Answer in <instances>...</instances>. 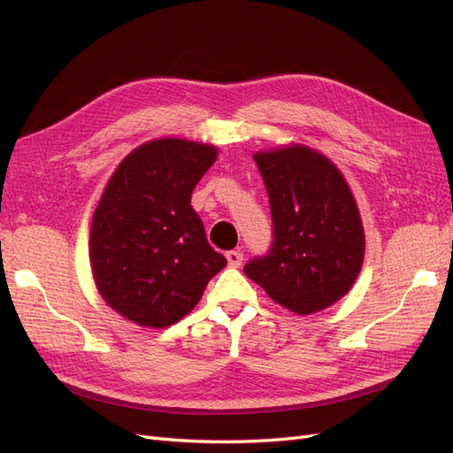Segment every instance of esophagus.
I'll return each mask as SVG.
<instances>
[{"mask_svg":"<svg viewBox=\"0 0 453 453\" xmlns=\"http://www.w3.org/2000/svg\"><path fill=\"white\" fill-rule=\"evenodd\" d=\"M226 260H228V266L238 268L242 265V260H243V253L242 251H228Z\"/></svg>","mask_w":453,"mask_h":453,"instance_id":"1","label":"esophagus"}]
</instances>
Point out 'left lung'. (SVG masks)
<instances>
[{"label": "left lung", "instance_id": "left-lung-1", "mask_svg": "<svg viewBox=\"0 0 453 453\" xmlns=\"http://www.w3.org/2000/svg\"><path fill=\"white\" fill-rule=\"evenodd\" d=\"M270 200L272 245L243 266L283 308L319 311L357 280L365 232L357 203L334 164L303 145L255 155Z\"/></svg>", "mask_w": 453, "mask_h": 453}]
</instances>
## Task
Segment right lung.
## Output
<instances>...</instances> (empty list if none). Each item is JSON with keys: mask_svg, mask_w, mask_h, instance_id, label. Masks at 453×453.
I'll return each instance as SVG.
<instances>
[{"mask_svg": "<svg viewBox=\"0 0 453 453\" xmlns=\"http://www.w3.org/2000/svg\"><path fill=\"white\" fill-rule=\"evenodd\" d=\"M217 149L187 140L149 142L109 180L90 228V263L105 303L127 319L162 328L193 310L226 266L190 195Z\"/></svg>", "mask_w": 453, "mask_h": 453, "instance_id": "add662e5", "label": "right lung"}]
</instances>
